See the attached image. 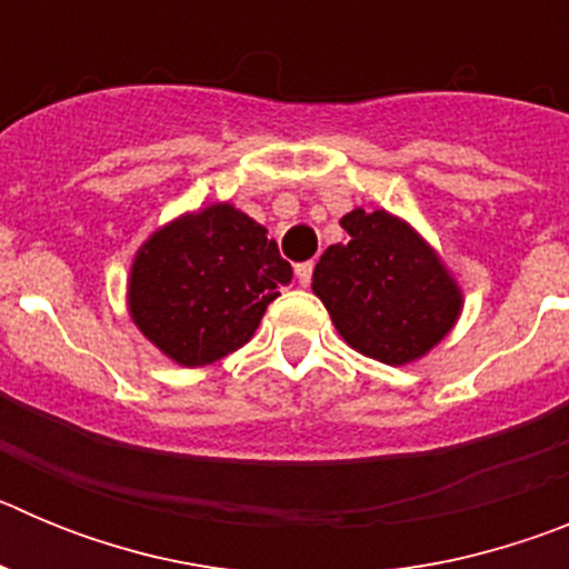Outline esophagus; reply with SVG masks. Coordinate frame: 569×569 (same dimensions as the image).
I'll list each match as a JSON object with an SVG mask.
<instances>
[{
  "mask_svg": "<svg viewBox=\"0 0 569 569\" xmlns=\"http://www.w3.org/2000/svg\"><path fill=\"white\" fill-rule=\"evenodd\" d=\"M296 279H299L301 288H308L310 281H313V261H301V264H296Z\"/></svg>",
  "mask_w": 569,
  "mask_h": 569,
  "instance_id": "esophagus-1",
  "label": "esophagus"
}]
</instances>
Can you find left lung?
<instances>
[{"label":"left lung","mask_w":569,"mask_h":569,"mask_svg":"<svg viewBox=\"0 0 569 569\" xmlns=\"http://www.w3.org/2000/svg\"><path fill=\"white\" fill-rule=\"evenodd\" d=\"M347 244H330L313 270V293L359 353L385 365L425 356L461 310V293L425 241L385 210L341 219Z\"/></svg>","instance_id":"8db88e82"}]
</instances>
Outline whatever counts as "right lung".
<instances>
[{
    "mask_svg": "<svg viewBox=\"0 0 569 569\" xmlns=\"http://www.w3.org/2000/svg\"><path fill=\"white\" fill-rule=\"evenodd\" d=\"M293 268L250 216L213 204L159 230L130 273V316L184 367L239 350Z\"/></svg>",
    "mask_w": 569,
    "mask_h": 569,
    "instance_id": "right-lung-1",
    "label": "right lung"
}]
</instances>
